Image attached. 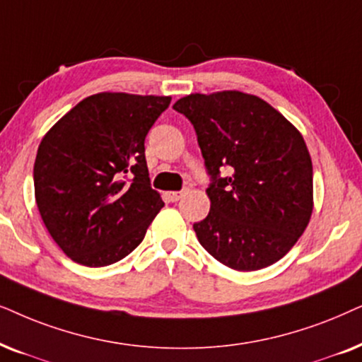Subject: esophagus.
<instances>
[{
	"instance_id": "esophagus-1",
	"label": "esophagus",
	"mask_w": 362,
	"mask_h": 362,
	"mask_svg": "<svg viewBox=\"0 0 362 362\" xmlns=\"http://www.w3.org/2000/svg\"><path fill=\"white\" fill-rule=\"evenodd\" d=\"M180 197H182V192H167V194H165V199H167L168 202H177V200H180Z\"/></svg>"
}]
</instances>
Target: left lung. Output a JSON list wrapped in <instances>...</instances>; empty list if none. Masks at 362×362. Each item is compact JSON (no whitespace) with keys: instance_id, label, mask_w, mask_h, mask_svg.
Segmentation results:
<instances>
[{"instance_id":"1","label":"left lung","mask_w":362,"mask_h":362,"mask_svg":"<svg viewBox=\"0 0 362 362\" xmlns=\"http://www.w3.org/2000/svg\"><path fill=\"white\" fill-rule=\"evenodd\" d=\"M173 109L194 125L210 175V211L194 223L202 247L238 272L276 263L311 218L305 139L268 103L240 90L190 94Z\"/></svg>"}]
</instances>
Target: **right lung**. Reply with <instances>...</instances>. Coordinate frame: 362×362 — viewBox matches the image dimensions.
I'll list each match as a JSON object with an SVG mask.
<instances>
[{
  "label": "right lung",
  "instance_id": "right-lung-1",
  "mask_svg": "<svg viewBox=\"0 0 362 362\" xmlns=\"http://www.w3.org/2000/svg\"><path fill=\"white\" fill-rule=\"evenodd\" d=\"M170 100L89 95L42 137L33 172L36 204L72 262L107 267L146 237L163 202L151 187L144 142Z\"/></svg>",
  "mask_w": 362,
  "mask_h": 362
}]
</instances>
